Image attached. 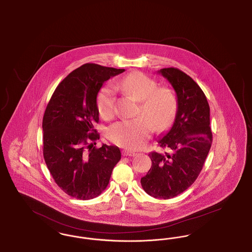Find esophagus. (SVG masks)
Returning <instances> with one entry per match:
<instances>
[{"label": "esophagus", "mask_w": 252, "mask_h": 252, "mask_svg": "<svg viewBox=\"0 0 252 252\" xmlns=\"http://www.w3.org/2000/svg\"><path fill=\"white\" fill-rule=\"evenodd\" d=\"M122 153H123V156L125 157H134L137 155L136 153L131 152V151H128V150H123Z\"/></svg>", "instance_id": "esophagus-1"}]
</instances>
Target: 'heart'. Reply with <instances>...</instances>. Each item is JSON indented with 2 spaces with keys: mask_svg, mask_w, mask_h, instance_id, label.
I'll return each mask as SVG.
<instances>
[{
  "mask_svg": "<svg viewBox=\"0 0 252 252\" xmlns=\"http://www.w3.org/2000/svg\"><path fill=\"white\" fill-rule=\"evenodd\" d=\"M114 87L140 101V116L113 124L108 131L112 143L130 150L139 149L144 146L154 128L162 130L173 120L177 110L175 94L167 88H158L156 81L148 75L132 72L117 79ZM115 89L105 86L97 95L99 113L106 119L112 118L116 113Z\"/></svg>",
  "mask_w": 252,
  "mask_h": 252,
  "instance_id": "b5f03b06",
  "label": "heart"
}]
</instances>
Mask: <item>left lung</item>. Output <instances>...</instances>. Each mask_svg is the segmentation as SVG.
Masks as SVG:
<instances>
[{"mask_svg": "<svg viewBox=\"0 0 252 252\" xmlns=\"http://www.w3.org/2000/svg\"><path fill=\"white\" fill-rule=\"evenodd\" d=\"M177 94V112L172 127L158 140L164 153L151 152L152 166L142 178L144 191L155 198L168 199L187 190L203 167L213 134L210 107L200 87L177 68L158 71Z\"/></svg>", "mask_w": 252, "mask_h": 252, "instance_id": "obj_1", "label": "left lung"}]
</instances>
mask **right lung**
I'll list each match as a JSON object with an SVG mask.
<instances>
[{
  "instance_id": "obj_1",
  "label": "right lung",
  "mask_w": 252,
  "mask_h": 252,
  "mask_svg": "<svg viewBox=\"0 0 252 252\" xmlns=\"http://www.w3.org/2000/svg\"><path fill=\"white\" fill-rule=\"evenodd\" d=\"M125 72L87 63L72 71L57 87L45 109L43 157L60 189L72 197L87 200L108 186L121 159L119 147L103 144L96 148L99 134L97 95L110 77Z\"/></svg>"
}]
</instances>
